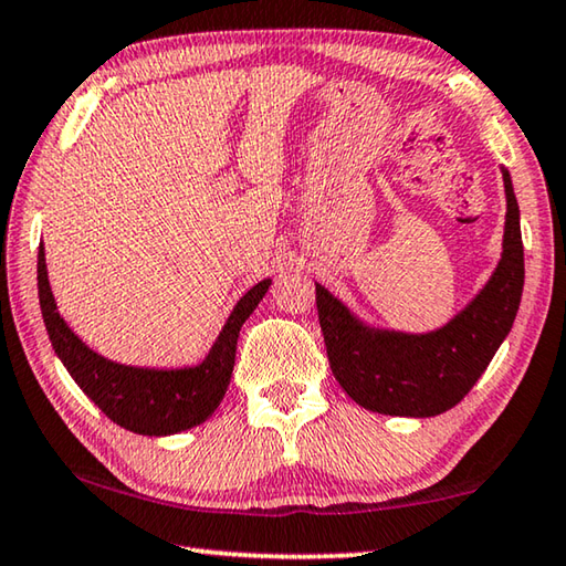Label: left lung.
Returning a JSON list of instances; mask_svg holds the SVG:
<instances>
[{
  "label": "left lung",
  "instance_id": "obj_1",
  "mask_svg": "<svg viewBox=\"0 0 566 566\" xmlns=\"http://www.w3.org/2000/svg\"><path fill=\"white\" fill-rule=\"evenodd\" d=\"M502 181L507 216L497 268L478 295L440 328L428 333L378 328L315 283L331 370L360 408L400 418L448 412L472 390L510 335L524 289V248L520 206L504 166Z\"/></svg>",
  "mask_w": 566,
  "mask_h": 566
}]
</instances>
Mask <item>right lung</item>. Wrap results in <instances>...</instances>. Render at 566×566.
<instances>
[{
	"label": "right lung",
	"instance_id": "1",
	"mask_svg": "<svg viewBox=\"0 0 566 566\" xmlns=\"http://www.w3.org/2000/svg\"><path fill=\"white\" fill-rule=\"evenodd\" d=\"M271 283V277H263L233 305L201 363L184 365V368H142V365L104 358L69 328L59 315L52 285H49L44 243H39L36 258L39 305H42V318L56 358L64 363L74 382L108 420L148 438H166V434L191 430L216 412L231 382L238 333L248 315L263 301Z\"/></svg>",
	"mask_w": 566,
	"mask_h": 566
}]
</instances>
